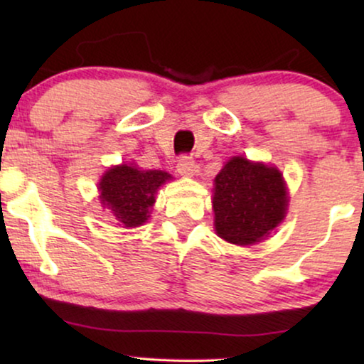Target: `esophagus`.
Here are the masks:
<instances>
[{
	"mask_svg": "<svg viewBox=\"0 0 364 364\" xmlns=\"http://www.w3.org/2000/svg\"><path fill=\"white\" fill-rule=\"evenodd\" d=\"M177 172L182 173V176H193V172H196V161H193V157L182 154L177 162Z\"/></svg>",
	"mask_w": 364,
	"mask_h": 364,
	"instance_id": "obj_1",
	"label": "esophagus"
}]
</instances>
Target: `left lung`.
Here are the masks:
<instances>
[{"label": "left lung", "mask_w": 364, "mask_h": 364, "mask_svg": "<svg viewBox=\"0 0 364 364\" xmlns=\"http://www.w3.org/2000/svg\"><path fill=\"white\" fill-rule=\"evenodd\" d=\"M287 202L277 168L233 157L215 177L212 205L218 237L237 245L260 242L283 220Z\"/></svg>", "instance_id": "obj_1"}]
</instances>
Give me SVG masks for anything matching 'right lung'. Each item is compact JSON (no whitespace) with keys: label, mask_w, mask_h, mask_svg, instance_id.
<instances>
[{"label":"right lung","mask_w":364,"mask_h":364,"mask_svg":"<svg viewBox=\"0 0 364 364\" xmlns=\"http://www.w3.org/2000/svg\"><path fill=\"white\" fill-rule=\"evenodd\" d=\"M168 178L167 172L139 171L126 164L109 168L99 183L101 202L111 208L119 225H142L156 202L157 188Z\"/></svg>","instance_id":"obj_1"}]
</instances>
